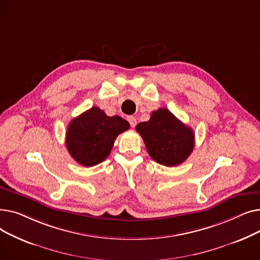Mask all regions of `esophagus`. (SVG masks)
<instances>
[{"label": "esophagus", "instance_id": "obj_1", "mask_svg": "<svg viewBox=\"0 0 260 260\" xmlns=\"http://www.w3.org/2000/svg\"><path fill=\"white\" fill-rule=\"evenodd\" d=\"M127 121L129 122V124H131V126H132V127H135V126H136V124H137V120H136V118H135V117H133V116L127 117Z\"/></svg>", "mask_w": 260, "mask_h": 260}]
</instances>
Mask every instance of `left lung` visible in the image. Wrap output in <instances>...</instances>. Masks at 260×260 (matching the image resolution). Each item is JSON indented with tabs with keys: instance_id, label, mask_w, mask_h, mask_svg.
I'll list each match as a JSON object with an SVG mask.
<instances>
[{
	"instance_id": "left-lung-1",
	"label": "left lung",
	"mask_w": 260,
	"mask_h": 260,
	"mask_svg": "<svg viewBox=\"0 0 260 260\" xmlns=\"http://www.w3.org/2000/svg\"><path fill=\"white\" fill-rule=\"evenodd\" d=\"M141 135L148 155L166 167L181 165L193 152V129L177 119L167 108L152 113L146 122L136 126Z\"/></svg>"
}]
</instances>
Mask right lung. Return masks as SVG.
<instances>
[{
	"instance_id": "1",
	"label": "right lung",
	"mask_w": 260,
	"mask_h": 260,
	"mask_svg": "<svg viewBox=\"0 0 260 260\" xmlns=\"http://www.w3.org/2000/svg\"><path fill=\"white\" fill-rule=\"evenodd\" d=\"M128 128L126 120L108 117L93 106L70 122L66 131L68 153L83 167L99 165L111 154L117 136Z\"/></svg>"
}]
</instances>
